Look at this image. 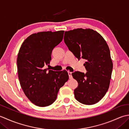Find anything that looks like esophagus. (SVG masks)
I'll list each match as a JSON object with an SVG mask.
<instances>
[{
  "label": "esophagus",
  "mask_w": 129,
  "mask_h": 129,
  "mask_svg": "<svg viewBox=\"0 0 129 129\" xmlns=\"http://www.w3.org/2000/svg\"><path fill=\"white\" fill-rule=\"evenodd\" d=\"M72 72H68V75H69V78H70V79H72Z\"/></svg>",
  "instance_id": "esophagus-1"
}]
</instances>
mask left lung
I'll use <instances>...</instances> for the list:
<instances>
[{"instance_id":"obj_1","label":"left lung","mask_w":129,"mask_h":129,"mask_svg":"<svg viewBox=\"0 0 129 129\" xmlns=\"http://www.w3.org/2000/svg\"><path fill=\"white\" fill-rule=\"evenodd\" d=\"M64 40L68 49L79 60H86V74H72L78 83L75 98L85 105L98 103L108 91L113 71L110 49L101 35L91 29L78 28L65 32Z\"/></svg>"}]
</instances>
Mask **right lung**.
Listing matches in <instances>:
<instances>
[{"label": "right lung", "instance_id": "obj_1", "mask_svg": "<svg viewBox=\"0 0 129 129\" xmlns=\"http://www.w3.org/2000/svg\"><path fill=\"white\" fill-rule=\"evenodd\" d=\"M64 30L38 32L30 35L21 44L17 57L18 78L24 94L35 105H51L57 93L69 79L67 70L44 69L49 65L53 49L61 42Z\"/></svg>", "mask_w": 129, "mask_h": 129}]
</instances>
